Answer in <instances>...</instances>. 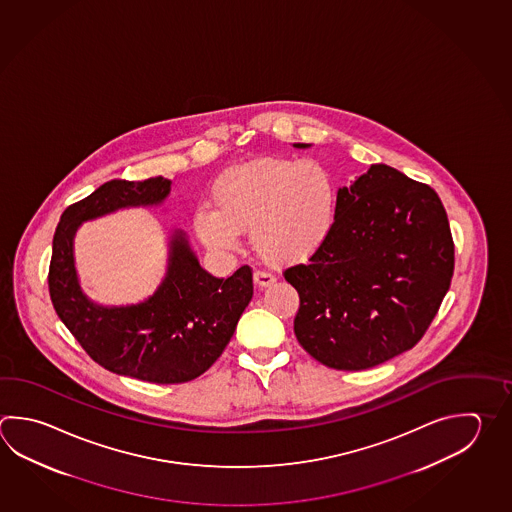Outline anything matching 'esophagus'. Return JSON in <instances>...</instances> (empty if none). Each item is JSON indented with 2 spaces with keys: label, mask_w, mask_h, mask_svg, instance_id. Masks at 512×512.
<instances>
[{
  "label": "esophagus",
  "mask_w": 512,
  "mask_h": 512,
  "mask_svg": "<svg viewBox=\"0 0 512 512\" xmlns=\"http://www.w3.org/2000/svg\"><path fill=\"white\" fill-rule=\"evenodd\" d=\"M253 282H255V286L259 288V290H262V288H268V286H271L273 282H275V277L271 275V273H268V271H255L253 273Z\"/></svg>",
  "instance_id": "esophagus-1"
}]
</instances>
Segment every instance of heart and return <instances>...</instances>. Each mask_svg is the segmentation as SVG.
<instances>
[{
  "label": "heart",
  "mask_w": 512,
  "mask_h": 512,
  "mask_svg": "<svg viewBox=\"0 0 512 512\" xmlns=\"http://www.w3.org/2000/svg\"><path fill=\"white\" fill-rule=\"evenodd\" d=\"M212 208L195 212V232L213 251L237 250L242 232L264 261L306 262L337 221V184L313 159L261 157L233 166L213 183Z\"/></svg>",
  "instance_id": "heart-1"
}]
</instances>
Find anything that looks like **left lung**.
<instances>
[{
	"instance_id": "obj_1",
	"label": "left lung",
	"mask_w": 512,
	"mask_h": 512,
	"mask_svg": "<svg viewBox=\"0 0 512 512\" xmlns=\"http://www.w3.org/2000/svg\"><path fill=\"white\" fill-rule=\"evenodd\" d=\"M337 193L329 241L284 279L299 291L300 346L324 366L360 371L424 337L451 286L454 244L433 188L387 164Z\"/></svg>"
}]
</instances>
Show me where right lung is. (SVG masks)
<instances>
[{
  "label": "right lung",
  "instance_id": "obj_1",
  "mask_svg": "<svg viewBox=\"0 0 512 512\" xmlns=\"http://www.w3.org/2000/svg\"><path fill=\"white\" fill-rule=\"evenodd\" d=\"M172 181L114 179L61 215L50 261V299L61 322L92 360L108 371L152 384H181L203 375L233 337L253 297L248 266L228 279L201 268L188 235L168 237L166 273L157 290L137 304L105 306L79 284L74 239L83 222L126 208H154L168 199Z\"/></svg>",
  "mask_w": 512,
  "mask_h": 512
}]
</instances>
